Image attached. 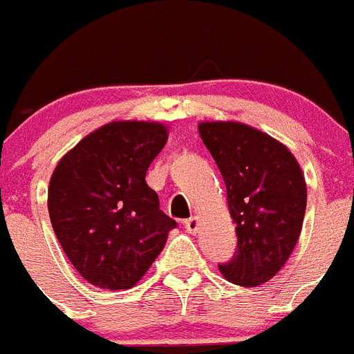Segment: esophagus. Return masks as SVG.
<instances>
[{"label": "esophagus", "mask_w": 354, "mask_h": 354, "mask_svg": "<svg viewBox=\"0 0 354 354\" xmlns=\"http://www.w3.org/2000/svg\"><path fill=\"white\" fill-rule=\"evenodd\" d=\"M183 225H185V229H187L188 234H196L197 229H199V220H197L196 216H190L188 220H185Z\"/></svg>", "instance_id": "1"}]
</instances>
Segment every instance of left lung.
I'll list each match as a JSON object with an SVG mask.
<instances>
[{
  "label": "left lung",
  "mask_w": 354,
  "mask_h": 354,
  "mask_svg": "<svg viewBox=\"0 0 354 354\" xmlns=\"http://www.w3.org/2000/svg\"><path fill=\"white\" fill-rule=\"evenodd\" d=\"M201 138L227 187L237 248L218 263L234 285L259 286L276 276L299 241L307 190L285 145L237 122H204Z\"/></svg>",
  "instance_id": "1"
}]
</instances>
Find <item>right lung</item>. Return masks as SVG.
<instances>
[{
	"mask_svg": "<svg viewBox=\"0 0 354 354\" xmlns=\"http://www.w3.org/2000/svg\"><path fill=\"white\" fill-rule=\"evenodd\" d=\"M166 141L160 124L113 122L84 138L52 174L54 232L73 267L97 288L136 285L178 227L145 181Z\"/></svg>",
	"mask_w": 354,
	"mask_h": 354,
	"instance_id": "right-lung-1",
	"label": "right lung"
}]
</instances>
